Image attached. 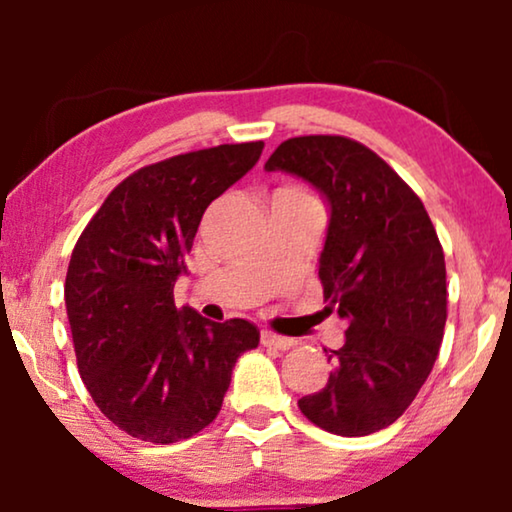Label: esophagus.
I'll return each instance as SVG.
<instances>
[{
    "mask_svg": "<svg viewBox=\"0 0 512 512\" xmlns=\"http://www.w3.org/2000/svg\"><path fill=\"white\" fill-rule=\"evenodd\" d=\"M261 342L265 347H275V349H291L293 345H296V340L293 338H284V335L272 333V331H268V328L261 331Z\"/></svg>",
    "mask_w": 512,
    "mask_h": 512,
    "instance_id": "esophagus-1",
    "label": "esophagus"
}]
</instances>
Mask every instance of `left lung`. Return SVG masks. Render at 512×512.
<instances>
[{
	"label": "left lung",
	"mask_w": 512,
	"mask_h": 512,
	"mask_svg": "<svg viewBox=\"0 0 512 512\" xmlns=\"http://www.w3.org/2000/svg\"><path fill=\"white\" fill-rule=\"evenodd\" d=\"M268 172L305 179L331 207L319 279L347 319L324 389L298 408L319 429L368 436L408 410L436 363L447 319L445 256L417 193L368 146L340 135L286 139Z\"/></svg>",
	"instance_id": "obj_1"
}]
</instances>
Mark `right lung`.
Instances as JSON below:
<instances>
[{
  "mask_svg": "<svg viewBox=\"0 0 512 512\" xmlns=\"http://www.w3.org/2000/svg\"><path fill=\"white\" fill-rule=\"evenodd\" d=\"M263 142L221 144L123 179L72 251L65 303L88 394L118 429L170 445L221 410L235 361L258 347L247 319L174 305V282L209 202L258 163Z\"/></svg>",
  "mask_w": 512,
  "mask_h": 512,
  "instance_id": "add662e5",
  "label": "right lung"
}]
</instances>
